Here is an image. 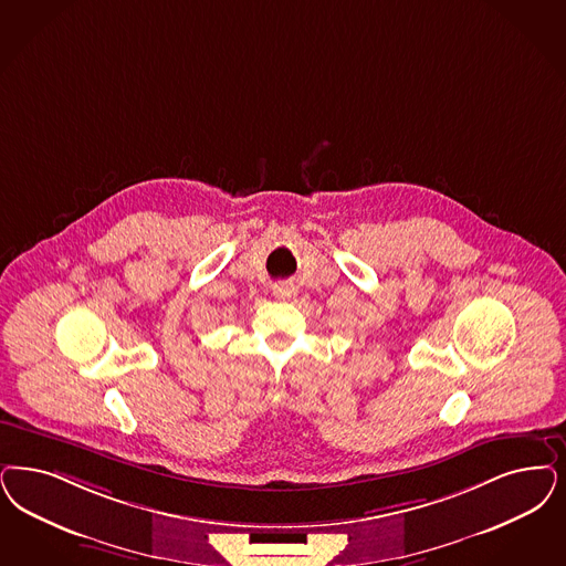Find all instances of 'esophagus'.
Segmentation results:
<instances>
[{
	"mask_svg": "<svg viewBox=\"0 0 566 566\" xmlns=\"http://www.w3.org/2000/svg\"><path fill=\"white\" fill-rule=\"evenodd\" d=\"M293 294V282H277V284L273 286V296H275V298H291Z\"/></svg>",
	"mask_w": 566,
	"mask_h": 566,
	"instance_id": "obj_1",
	"label": "esophagus"
}]
</instances>
